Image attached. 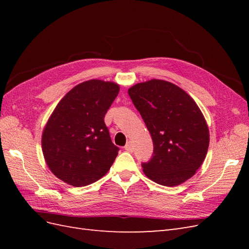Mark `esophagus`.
I'll return each instance as SVG.
<instances>
[{
  "label": "esophagus",
  "instance_id": "obj_1",
  "mask_svg": "<svg viewBox=\"0 0 249 249\" xmlns=\"http://www.w3.org/2000/svg\"><path fill=\"white\" fill-rule=\"evenodd\" d=\"M124 149L126 150V152H130V153H132L133 150H134V146H133V143H132V141H129L125 144V146H124Z\"/></svg>",
  "mask_w": 249,
  "mask_h": 249
}]
</instances>
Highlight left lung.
<instances>
[{
	"label": "left lung",
	"instance_id": "left-lung-1",
	"mask_svg": "<svg viewBox=\"0 0 249 249\" xmlns=\"http://www.w3.org/2000/svg\"><path fill=\"white\" fill-rule=\"evenodd\" d=\"M135 107L154 143V156L143 163L155 183L175 187L192 178L208 153L210 132L197 104L168 81L152 79L129 88Z\"/></svg>",
	"mask_w": 249,
	"mask_h": 249
}]
</instances>
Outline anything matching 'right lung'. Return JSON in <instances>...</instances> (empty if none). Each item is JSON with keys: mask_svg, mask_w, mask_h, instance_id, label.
<instances>
[{"mask_svg": "<svg viewBox=\"0 0 249 249\" xmlns=\"http://www.w3.org/2000/svg\"><path fill=\"white\" fill-rule=\"evenodd\" d=\"M115 82L80 83L58 103L43 127L41 147L50 170L62 182L84 187L109 171L119 148L104 118L119 92Z\"/></svg>", "mask_w": 249, "mask_h": 249, "instance_id": "obj_1", "label": "right lung"}]
</instances>
